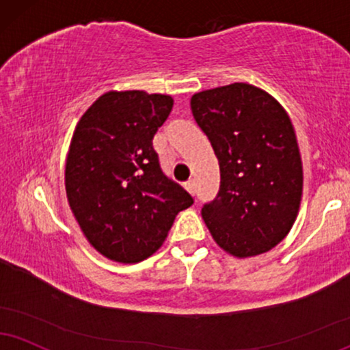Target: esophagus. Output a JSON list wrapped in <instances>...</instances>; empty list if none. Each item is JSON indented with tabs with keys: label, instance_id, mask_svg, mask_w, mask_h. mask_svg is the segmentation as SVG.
Wrapping results in <instances>:
<instances>
[{
	"label": "esophagus",
	"instance_id": "1",
	"mask_svg": "<svg viewBox=\"0 0 350 350\" xmlns=\"http://www.w3.org/2000/svg\"><path fill=\"white\" fill-rule=\"evenodd\" d=\"M185 188L188 189V193H191V195H195V193H196V185H195V180H189V182L185 183Z\"/></svg>",
	"mask_w": 350,
	"mask_h": 350
}]
</instances>
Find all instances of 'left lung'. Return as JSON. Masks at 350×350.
Wrapping results in <instances>:
<instances>
[{
  "label": "left lung",
  "mask_w": 350,
  "mask_h": 350,
  "mask_svg": "<svg viewBox=\"0 0 350 350\" xmlns=\"http://www.w3.org/2000/svg\"><path fill=\"white\" fill-rule=\"evenodd\" d=\"M191 111L221 167L217 196L201 209L211 235L237 258L269 252L294 226L304 188L287 111L245 83L195 94Z\"/></svg>",
  "instance_id": "1"
}]
</instances>
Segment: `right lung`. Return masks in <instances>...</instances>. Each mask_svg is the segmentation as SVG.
I'll use <instances>...</instances> for the list:
<instances>
[{
    "mask_svg": "<svg viewBox=\"0 0 350 350\" xmlns=\"http://www.w3.org/2000/svg\"><path fill=\"white\" fill-rule=\"evenodd\" d=\"M174 98L144 90L103 94L81 116L66 157L70 208L109 260L139 262L162 247L175 215L193 204L163 174L154 135Z\"/></svg>",
    "mask_w": 350,
    "mask_h": 350,
    "instance_id": "1",
    "label": "right lung"
}]
</instances>
